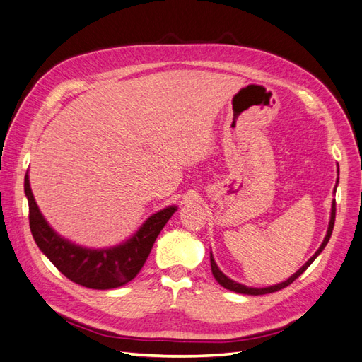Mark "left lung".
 I'll list each match as a JSON object with an SVG mask.
<instances>
[{
  "label": "left lung",
  "mask_w": 362,
  "mask_h": 362,
  "mask_svg": "<svg viewBox=\"0 0 362 362\" xmlns=\"http://www.w3.org/2000/svg\"><path fill=\"white\" fill-rule=\"evenodd\" d=\"M338 174H339V168H338ZM335 189H337V188H335ZM335 214H337V203H335V200H333V202H332V212H330L329 229H327L326 237H324V240H322V243H321L320 249L309 258L308 263H305L303 267H300V269L296 271L291 278H287L286 281H283V283H280V284L269 286V287H262V289H257V287H247V286H245V284H240V283H237V281H234V280H230V278H228L223 272H221V271L218 269V266L216 264L214 258H212V254H211V271H212V275H214V278L218 281V284L223 286L225 289H229V291L237 292V293H245V295H264V293H272V292H276V291H281V289H284L286 286L292 284V283L296 280V278H298L305 269H308V267L313 263L315 258H317V257L322 252V249L326 247V245L329 243V240H330V235H332L333 225H335Z\"/></svg>",
  "instance_id": "8db88e82"
}]
</instances>
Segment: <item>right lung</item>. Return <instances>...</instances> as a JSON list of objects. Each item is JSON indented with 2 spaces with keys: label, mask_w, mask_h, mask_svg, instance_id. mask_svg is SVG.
<instances>
[{
  "label": "right lung",
  "mask_w": 362,
  "mask_h": 362,
  "mask_svg": "<svg viewBox=\"0 0 362 362\" xmlns=\"http://www.w3.org/2000/svg\"><path fill=\"white\" fill-rule=\"evenodd\" d=\"M24 192L29 200L30 230L38 247L69 280L99 291L124 286L141 272L157 235L177 209L168 206L156 212L122 245L108 249H87L62 238L45 221L32 194L29 174L24 177Z\"/></svg>",
  "instance_id": "add662e5"
}]
</instances>
